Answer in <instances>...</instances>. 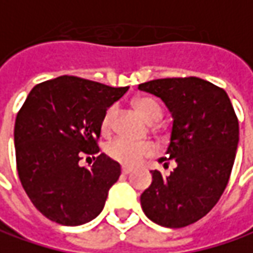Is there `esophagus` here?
<instances>
[{
  "label": "esophagus",
  "instance_id": "esophagus-1",
  "mask_svg": "<svg viewBox=\"0 0 253 253\" xmlns=\"http://www.w3.org/2000/svg\"><path fill=\"white\" fill-rule=\"evenodd\" d=\"M131 171H133V169H130V167H126V166L122 167V172H123V174H130Z\"/></svg>",
  "mask_w": 253,
  "mask_h": 253
}]
</instances>
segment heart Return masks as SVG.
Wrapping results in <instances>:
<instances>
[{
    "label": "heart",
    "mask_w": 253,
    "mask_h": 253,
    "mask_svg": "<svg viewBox=\"0 0 253 253\" xmlns=\"http://www.w3.org/2000/svg\"><path fill=\"white\" fill-rule=\"evenodd\" d=\"M134 106L138 110V113L150 123L159 122L163 116V107L160 105L159 100L154 97H150V96L138 97L134 102ZM116 115H117L116 106H110L106 110L103 120H102L103 133H109L112 130ZM106 151L117 163H122L125 166H137L143 160L147 159L156 153V146L151 143H134V141H130L127 138L119 137L107 144Z\"/></svg>",
    "instance_id": "heart-1"
}]
</instances>
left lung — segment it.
<instances>
[{
    "instance_id": "8db88e82",
    "label": "left lung",
    "mask_w": 253,
    "mask_h": 253,
    "mask_svg": "<svg viewBox=\"0 0 253 253\" xmlns=\"http://www.w3.org/2000/svg\"><path fill=\"white\" fill-rule=\"evenodd\" d=\"M160 97L172 116L166 154L177 163L170 175L151 171L153 181L140 203L148 219L182 228L201 219L229 181L239 141V125L224 89L195 76L138 84Z\"/></svg>"
}]
</instances>
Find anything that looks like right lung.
<instances>
[{"label":"right lung","mask_w":253,"mask_h":253,"mask_svg":"<svg viewBox=\"0 0 253 253\" xmlns=\"http://www.w3.org/2000/svg\"><path fill=\"white\" fill-rule=\"evenodd\" d=\"M127 90L65 75L29 92L14 128L17 170L29 200L48 219L76 226L102 212L120 164L103 153L93 157L92 169L79 161L99 153L103 116Z\"/></svg>","instance_id":"1"}]
</instances>
